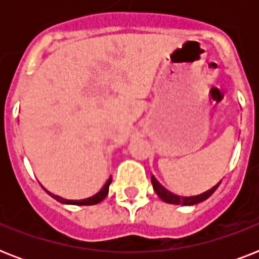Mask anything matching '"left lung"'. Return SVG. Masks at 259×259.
I'll use <instances>...</instances> for the list:
<instances>
[{
  "label": "left lung",
  "mask_w": 259,
  "mask_h": 259,
  "mask_svg": "<svg viewBox=\"0 0 259 259\" xmlns=\"http://www.w3.org/2000/svg\"><path fill=\"white\" fill-rule=\"evenodd\" d=\"M221 183L222 180L219 181V183H217L213 187H211L209 189L204 191V192L199 193V195H193V196H180V195H176V193L168 191V189H166L164 185L160 184L157 179L152 175V185H153L154 192L157 193V196L160 197L162 201H165V203L177 205H193L207 200V199L217 191L218 187L221 185Z\"/></svg>",
  "instance_id": "obj_1"
}]
</instances>
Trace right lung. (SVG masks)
Returning a JSON list of instances; mask_svg holds the SVG:
<instances>
[{"instance_id":"1","label":"right lung","mask_w":259,"mask_h":259,"mask_svg":"<svg viewBox=\"0 0 259 259\" xmlns=\"http://www.w3.org/2000/svg\"><path fill=\"white\" fill-rule=\"evenodd\" d=\"M110 184H111V176L107 179V180L105 181V184L102 185V188L98 191L95 195H93V196L90 197H86V199H79V200H70V199H64V197L62 196H58V195H55V193L50 192L47 188H42L46 189V192L50 195V196H52L55 199V200L60 201L62 204H71V205H94V204H98V203H101L103 199H105L106 196H107V193H109V187Z\"/></svg>"}]
</instances>
